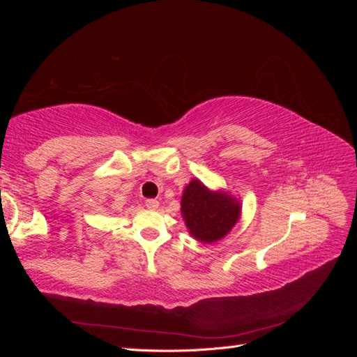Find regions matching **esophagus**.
<instances>
[{
    "label": "esophagus",
    "mask_w": 357,
    "mask_h": 357,
    "mask_svg": "<svg viewBox=\"0 0 357 357\" xmlns=\"http://www.w3.org/2000/svg\"><path fill=\"white\" fill-rule=\"evenodd\" d=\"M146 207L149 210H156L159 207V201H156V199H146Z\"/></svg>",
    "instance_id": "34e87169"
}]
</instances>
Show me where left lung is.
<instances>
[{
  "label": "left lung",
  "mask_w": 357,
  "mask_h": 357,
  "mask_svg": "<svg viewBox=\"0 0 357 357\" xmlns=\"http://www.w3.org/2000/svg\"><path fill=\"white\" fill-rule=\"evenodd\" d=\"M181 215L193 238L215 243L228 234L241 214L240 201L228 192L210 190L199 180H192L183 190Z\"/></svg>",
  "instance_id": "obj_1"
}]
</instances>
